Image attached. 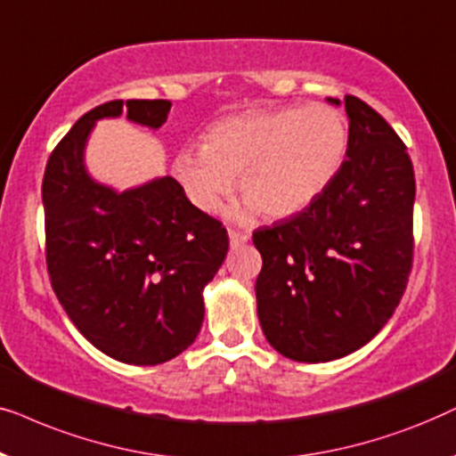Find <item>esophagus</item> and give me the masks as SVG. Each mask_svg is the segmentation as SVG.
<instances>
[{
    "mask_svg": "<svg viewBox=\"0 0 456 456\" xmlns=\"http://www.w3.org/2000/svg\"><path fill=\"white\" fill-rule=\"evenodd\" d=\"M248 240H250V235L244 233V232H235V229H232V232H229V244H232V248L244 246Z\"/></svg>",
    "mask_w": 456,
    "mask_h": 456,
    "instance_id": "34e87169",
    "label": "esophagus"
}]
</instances>
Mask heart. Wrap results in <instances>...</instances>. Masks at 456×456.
Instances as JSON below:
<instances>
[{"mask_svg": "<svg viewBox=\"0 0 456 456\" xmlns=\"http://www.w3.org/2000/svg\"><path fill=\"white\" fill-rule=\"evenodd\" d=\"M348 150L344 114L325 104L265 108L212 123L200 148H183L173 175L185 198L216 212L235 190L246 204L238 215L266 218L306 210L336 179Z\"/></svg>", "mask_w": 456, "mask_h": 456, "instance_id": "b5f03b06", "label": "heart"}]
</instances>
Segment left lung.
<instances>
[{"label": "left lung", "mask_w": 456, "mask_h": 456, "mask_svg": "<svg viewBox=\"0 0 456 456\" xmlns=\"http://www.w3.org/2000/svg\"><path fill=\"white\" fill-rule=\"evenodd\" d=\"M339 106V100L327 97ZM348 150L331 185L298 215L260 227L258 321L279 354L327 362L378 336L412 266L415 173L386 118L344 97Z\"/></svg>", "instance_id": "obj_1"}]
</instances>
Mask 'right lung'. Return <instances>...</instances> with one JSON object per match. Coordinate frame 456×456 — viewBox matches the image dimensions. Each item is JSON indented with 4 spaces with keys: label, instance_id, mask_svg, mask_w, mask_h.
<instances>
[{
    "label": "right lung",
    "instance_id": "add662e5",
    "mask_svg": "<svg viewBox=\"0 0 456 456\" xmlns=\"http://www.w3.org/2000/svg\"><path fill=\"white\" fill-rule=\"evenodd\" d=\"M168 110V100H114L83 114L53 148L41 187L47 273L60 305L97 350L129 365H160L193 344L204 285L229 250L223 224L173 177L117 191L85 168L97 120L126 112L131 123L158 129Z\"/></svg>",
    "mask_w": 456,
    "mask_h": 456
}]
</instances>
